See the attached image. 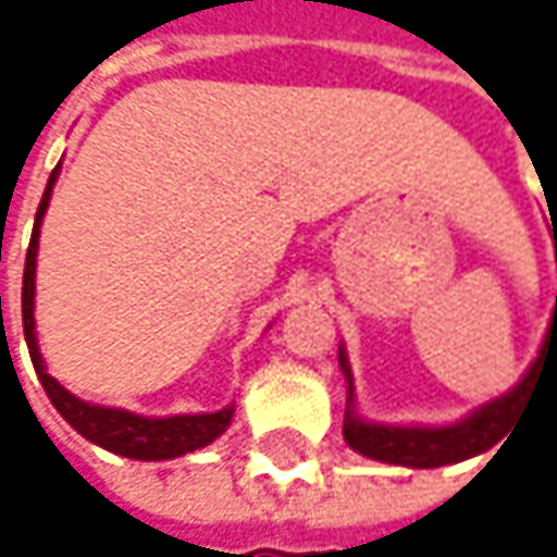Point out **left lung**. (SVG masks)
Masks as SVG:
<instances>
[{
    "mask_svg": "<svg viewBox=\"0 0 557 557\" xmlns=\"http://www.w3.org/2000/svg\"><path fill=\"white\" fill-rule=\"evenodd\" d=\"M552 214V211H548ZM552 238H555V260H557V230L552 223ZM557 346V300H555V315L548 324L546 343H543V352L533 361V368L528 376L515 386L512 392L499 395L494 401H487L484 408H479L472 417H466L462 423L442 429H426V426H380V423H364L358 420L356 410H352V374H349V361L346 352L339 349V368L349 380V410H346V420H343V438L346 444L358 450L361 457H371V460L392 462V466H410V469H435V466H447V462H460L491 450L496 442H503L509 435V429L515 426V420L524 413L528 405V395L533 389V380L540 374L542 358L552 361Z\"/></svg>",
    "mask_w": 557,
    "mask_h": 557,
    "instance_id": "1",
    "label": "left lung"
}]
</instances>
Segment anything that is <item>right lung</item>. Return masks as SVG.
Segmentation results:
<instances>
[{
  "label": "right lung",
  "mask_w": 557,
  "mask_h": 557,
  "mask_svg": "<svg viewBox=\"0 0 557 557\" xmlns=\"http://www.w3.org/2000/svg\"><path fill=\"white\" fill-rule=\"evenodd\" d=\"M61 165L51 171L45 196L36 211V226L33 238L26 248V267H24V294H21V312H24V337L29 346L33 368L42 380L45 392L51 398V405L58 408L63 420L76 429L78 435H85L88 442L100 444L113 454L131 457V460H174L181 454L199 450L205 444H211L218 435L226 432L233 420V408H223L218 413H186V417H165V420H152V417H137L128 410L115 408H97L88 401H78L76 395L63 389L54 376L45 371V361L36 346V319H33V297H36V251H39V226H42L45 208L51 199V189L58 181Z\"/></svg>",
  "instance_id": "1"
}]
</instances>
